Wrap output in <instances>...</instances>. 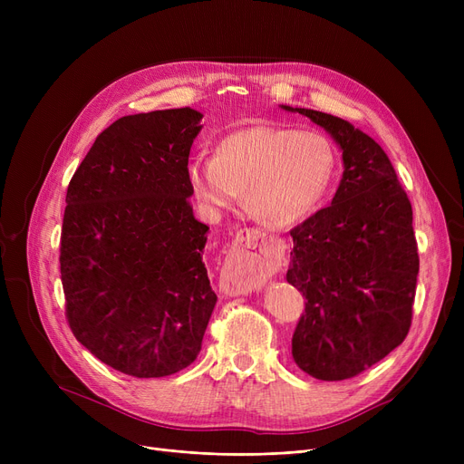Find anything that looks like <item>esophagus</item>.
Segmentation results:
<instances>
[{
	"mask_svg": "<svg viewBox=\"0 0 464 464\" xmlns=\"http://www.w3.org/2000/svg\"><path fill=\"white\" fill-rule=\"evenodd\" d=\"M282 261V246L259 229H240L229 252L226 276L242 289L273 276Z\"/></svg>",
	"mask_w": 464,
	"mask_h": 464,
	"instance_id": "34e87169",
	"label": "esophagus"
}]
</instances>
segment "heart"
Returning <instances> with one entry per match:
<instances>
[{
    "label": "heart",
    "instance_id": "obj_1",
    "mask_svg": "<svg viewBox=\"0 0 464 464\" xmlns=\"http://www.w3.org/2000/svg\"><path fill=\"white\" fill-rule=\"evenodd\" d=\"M336 167V149L325 133L254 124L219 139L214 158H191L186 175L208 212L229 210L248 193V207L261 222L291 227L329 198Z\"/></svg>",
    "mask_w": 464,
    "mask_h": 464
}]
</instances>
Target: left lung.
<instances>
[{
	"label": "left lung",
	"instance_id": "8db88e82",
	"mask_svg": "<svg viewBox=\"0 0 464 464\" xmlns=\"http://www.w3.org/2000/svg\"><path fill=\"white\" fill-rule=\"evenodd\" d=\"M282 107L322 126L344 161L333 203L289 231L285 278L306 299L291 353L314 378L348 380L393 352L410 331L420 273L411 205L372 137L327 112Z\"/></svg>",
	"mask_w": 464,
	"mask_h": 464
}]
</instances>
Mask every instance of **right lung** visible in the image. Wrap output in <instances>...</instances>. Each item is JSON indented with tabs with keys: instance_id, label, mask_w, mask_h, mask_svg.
I'll list each match as a JSON object with an SVG mask.
<instances>
[{
	"instance_id": "right-lung-1",
	"label": "right lung",
	"mask_w": 464,
	"mask_h": 464,
	"mask_svg": "<svg viewBox=\"0 0 464 464\" xmlns=\"http://www.w3.org/2000/svg\"><path fill=\"white\" fill-rule=\"evenodd\" d=\"M203 114L118 118L72 175L60 237L65 318L118 372L170 376L195 361L218 301L189 205L188 158Z\"/></svg>"
}]
</instances>
